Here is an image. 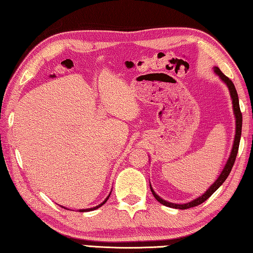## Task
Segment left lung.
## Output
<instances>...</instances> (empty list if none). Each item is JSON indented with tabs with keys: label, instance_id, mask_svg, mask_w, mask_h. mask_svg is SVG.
I'll use <instances>...</instances> for the list:
<instances>
[{
	"label": "left lung",
	"instance_id": "8db88e82",
	"mask_svg": "<svg viewBox=\"0 0 253 253\" xmlns=\"http://www.w3.org/2000/svg\"><path fill=\"white\" fill-rule=\"evenodd\" d=\"M215 73L217 74L221 81H224L226 85L228 86L229 91H230V96H231V99H233V107H234V112H235V116H236V135H235V141H234V146L233 149H231V153H230V156L227 161V164H226L225 168L223 169V171H221L220 176L217 178V180L211 185V188L206 191L202 197H200L198 199L193 200L192 202H189V203H185V204H174V203H170L167 202V201L163 200L162 198H159L158 195L154 192V190L151 187V191L153 193L154 197L158 201L159 203H162L164 205L168 206V208H173V209H179V210H187L190 208H194V206H198L200 204H202L203 202H205L206 200H208L211 195H212L216 190H217L221 184L224 183V181L227 177L229 176V173L231 171V168H233L235 161H236V157H237V153H238V148H239V143H240V136H241V126H242V115H241V111H240V107H239V99H238V94H237V90L235 88V85L229 77L226 76L223 72H221L218 68H215Z\"/></svg>",
	"mask_w": 253,
	"mask_h": 253
}]
</instances>
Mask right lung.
<instances>
[{"label": "right lung", "instance_id": "1", "mask_svg": "<svg viewBox=\"0 0 253 253\" xmlns=\"http://www.w3.org/2000/svg\"><path fill=\"white\" fill-rule=\"evenodd\" d=\"M109 197H110V194L108 195L107 199L104 201V202H102L101 204H99V205H98V206H95V208H92V209H87V210H80V212H89V211H94V210H96V209H98V208H100V206H102V205H104V204L107 202V200L109 199Z\"/></svg>", "mask_w": 253, "mask_h": 253}]
</instances>
